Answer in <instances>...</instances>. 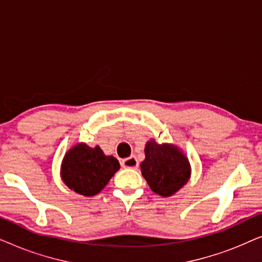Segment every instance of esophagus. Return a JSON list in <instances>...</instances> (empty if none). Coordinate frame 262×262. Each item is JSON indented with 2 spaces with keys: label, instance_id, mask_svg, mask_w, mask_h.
<instances>
[{
  "label": "esophagus",
  "instance_id": "obj_1",
  "mask_svg": "<svg viewBox=\"0 0 262 262\" xmlns=\"http://www.w3.org/2000/svg\"><path fill=\"white\" fill-rule=\"evenodd\" d=\"M121 166L124 168H132V169H136L138 167V161L135 156H130L127 159H124L121 161Z\"/></svg>",
  "mask_w": 262,
  "mask_h": 262
}]
</instances>
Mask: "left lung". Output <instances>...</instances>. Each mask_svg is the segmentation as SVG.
Listing matches in <instances>:
<instances>
[{
	"label": "left lung",
	"instance_id": "1",
	"mask_svg": "<svg viewBox=\"0 0 262 262\" xmlns=\"http://www.w3.org/2000/svg\"><path fill=\"white\" fill-rule=\"evenodd\" d=\"M142 175L150 188L162 196H170L188 181L191 168L180 150L169 144L150 141L145 145Z\"/></svg>",
	"mask_w": 262,
	"mask_h": 262
}]
</instances>
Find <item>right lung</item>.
I'll use <instances>...</instances> for the list:
<instances>
[{
	"instance_id": "right-lung-1",
	"label": "right lung",
	"mask_w": 262,
	"mask_h": 262,
	"mask_svg": "<svg viewBox=\"0 0 262 262\" xmlns=\"http://www.w3.org/2000/svg\"><path fill=\"white\" fill-rule=\"evenodd\" d=\"M119 168L116 157L105 156L99 146L78 144L64 157L62 179L70 189L92 196L105 187Z\"/></svg>"
}]
</instances>
